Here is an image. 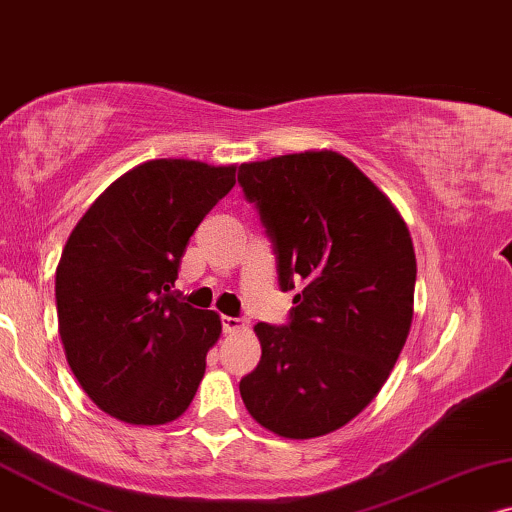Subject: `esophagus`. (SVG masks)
Here are the masks:
<instances>
[{
  "label": "esophagus",
  "instance_id": "esophagus-1",
  "mask_svg": "<svg viewBox=\"0 0 512 512\" xmlns=\"http://www.w3.org/2000/svg\"><path fill=\"white\" fill-rule=\"evenodd\" d=\"M222 330L224 332H241L245 330V320L243 318H234V316H222Z\"/></svg>",
  "mask_w": 512,
  "mask_h": 512
}]
</instances>
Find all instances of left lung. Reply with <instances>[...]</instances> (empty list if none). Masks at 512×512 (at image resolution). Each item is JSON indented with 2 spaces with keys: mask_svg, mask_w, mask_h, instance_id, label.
<instances>
[{
  "mask_svg": "<svg viewBox=\"0 0 512 512\" xmlns=\"http://www.w3.org/2000/svg\"><path fill=\"white\" fill-rule=\"evenodd\" d=\"M276 255L299 288L285 325L257 323L262 358L241 379L252 419L309 440L358 417L386 384L412 325L417 260L393 203L346 156L302 152L241 163Z\"/></svg>",
  "mask_w": 512,
  "mask_h": 512,
  "instance_id": "left-lung-1",
  "label": "left lung"
}]
</instances>
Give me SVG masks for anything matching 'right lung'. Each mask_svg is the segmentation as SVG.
<instances>
[{"instance_id":"1","label":"right lung","mask_w":512,"mask_h":512,"mask_svg":"<svg viewBox=\"0 0 512 512\" xmlns=\"http://www.w3.org/2000/svg\"><path fill=\"white\" fill-rule=\"evenodd\" d=\"M234 185L236 166L140 163L67 238L56 269L60 339L74 377L109 417L159 426L194 400L222 323L170 288L189 238Z\"/></svg>"}]
</instances>
